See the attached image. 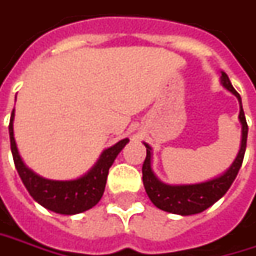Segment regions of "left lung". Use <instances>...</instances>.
<instances>
[{
	"label": "left lung",
	"instance_id": "8db88e82",
	"mask_svg": "<svg viewBox=\"0 0 256 256\" xmlns=\"http://www.w3.org/2000/svg\"><path fill=\"white\" fill-rule=\"evenodd\" d=\"M220 83L222 86L229 90L232 94L238 98L239 102V122L242 124V140H240V149L238 152L236 159L230 164L226 172H224L220 176L215 179H210L208 182L194 184H166L158 179V176L152 170V148L148 143L146 146V159L143 162V184L146 189V194L149 199L153 202V205L158 206L159 209L169 212V214H176V215H194L200 214L209 206H212L218 202L224 194L228 192L232 182L235 180L239 169L242 166L244 154L246 149V138H248V124L245 113L242 108V100L239 93L232 87L229 82V77L226 72H222L220 76Z\"/></svg>",
	"mask_w": 256,
	"mask_h": 256
}]
</instances>
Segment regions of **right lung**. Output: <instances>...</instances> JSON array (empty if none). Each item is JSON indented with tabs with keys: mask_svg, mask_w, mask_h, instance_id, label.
<instances>
[{
	"mask_svg": "<svg viewBox=\"0 0 256 256\" xmlns=\"http://www.w3.org/2000/svg\"><path fill=\"white\" fill-rule=\"evenodd\" d=\"M12 122H14V110L11 113V120L8 126L11 152L18 174L36 202L62 215L82 214L98 204L106 188L108 169L113 164L117 154L128 144V139L120 140L112 148L104 150L94 166L82 178L74 180H51L41 178L24 164L14 139Z\"/></svg>",
	"mask_w": 256,
	"mask_h": 256,
	"instance_id": "1",
	"label": "right lung"
}]
</instances>
